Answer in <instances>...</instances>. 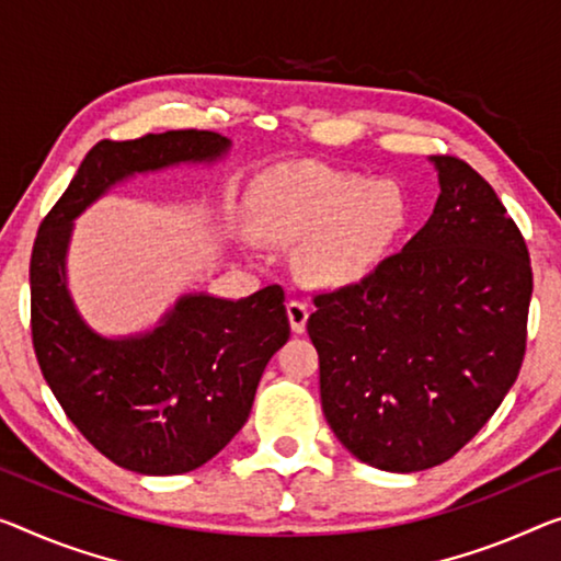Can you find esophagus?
Listing matches in <instances>:
<instances>
[{
  "instance_id": "esophagus-1",
  "label": "esophagus",
  "mask_w": 561,
  "mask_h": 561,
  "mask_svg": "<svg viewBox=\"0 0 561 561\" xmlns=\"http://www.w3.org/2000/svg\"><path fill=\"white\" fill-rule=\"evenodd\" d=\"M288 318H290L293 333H304L306 331L308 306L304 304V300H298V298H290L288 300Z\"/></svg>"
}]
</instances>
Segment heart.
<instances>
[{
  "label": "heart",
  "mask_w": 561,
  "mask_h": 561,
  "mask_svg": "<svg viewBox=\"0 0 561 561\" xmlns=\"http://www.w3.org/2000/svg\"><path fill=\"white\" fill-rule=\"evenodd\" d=\"M251 203L263 236L278 243L308 240L300 265L310 280L331 286L364 278L407 222V201L396 183H368L313 162L268 172Z\"/></svg>",
  "instance_id": "1"
}]
</instances>
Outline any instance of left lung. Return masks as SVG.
Segmentation results:
<instances>
[{
    "label": "left lung",
    "mask_w": 561,
    "mask_h": 561,
    "mask_svg": "<svg viewBox=\"0 0 561 561\" xmlns=\"http://www.w3.org/2000/svg\"><path fill=\"white\" fill-rule=\"evenodd\" d=\"M436 208L403 251L358 283L313 296L333 434L368 467L449 461L494 416L527 351L531 263L494 187L454 154H431Z\"/></svg>",
    "instance_id": "1"
}]
</instances>
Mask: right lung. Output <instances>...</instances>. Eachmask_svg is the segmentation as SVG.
I'll list each match as a JSON object with an SVG mask.
<instances>
[{
  "label": "right lung",
  "mask_w": 561,
  "mask_h": 561,
  "mask_svg": "<svg viewBox=\"0 0 561 561\" xmlns=\"http://www.w3.org/2000/svg\"><path fill=\"white\" fill-rule=\"evenodd\" d=\"M228 148V137L213 130L100 140L34 238L32 346L42 376L94 449L137 473L193 471L243 428L265 364L290 335L286 296L280 286L240 300L195 293L150 333L102 339L67 293L72 220L133 172L213 162Z\"/></svg>",
  "instance_id": "right-lung-1"
}]
</instances>
